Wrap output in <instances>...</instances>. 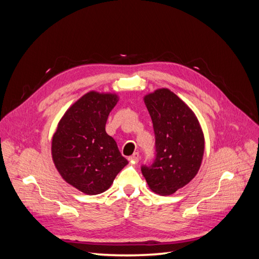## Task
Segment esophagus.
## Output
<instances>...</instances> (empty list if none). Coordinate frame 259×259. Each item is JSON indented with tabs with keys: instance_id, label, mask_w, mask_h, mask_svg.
<instances>
[{
	"instance_id": "obj_1",
	"label": "esophagus",
	"mask_w": 259,
	"mask_h": 259,
	"mask_svg": "<svg viewBox=\"0 0 259 259\" xmlns=\"http://www.w3.org/2000/svg\"><path fill=\"white\" fill-rule=\"evenodd\" d=\"M128 161H131L133 163H137L139 161V154H138V152L133 153L131 156H128Z\"/></svg>"
}]
</instances>
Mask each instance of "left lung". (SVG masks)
<instances>
[{"label":"left lung","mask_w":259,"mask_h":259,"mask_svg":"<svg viewBox=\"0 0 259 259\" xmlns=\"http://www.w3.org/2000/svg\"><path fill=\"white\" fill-rule=\"evenodd\" d=\"M153 123L156 156L142 171L148 187L160 195H170L198 174L204 154V135L197 115L168 89H158L144 97Z\"/></svg>","instance_id":"left-lung-1"}]
</instances>
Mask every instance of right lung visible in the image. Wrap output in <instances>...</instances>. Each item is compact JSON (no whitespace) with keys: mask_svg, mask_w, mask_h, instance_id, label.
I'll list each match as a JSON object with an SVG mask.
<instances>
[{"mask_svg":"<svg viewBox=\"0 0 259 259\" xmlns=\"http://www.w3.org/2000/svg\"><path fill=\"white\" fill-rule=\"evenodd\" d=\"M117 101L114 93H86L68 108L53 135L55 167L67 184L85 194L108 190L128 164L106 133L108 115Z\"/></svg>","mask_w":259,"mask_h":259,"instance_id":"add662e5","label":"right lung"}]
</instances>
